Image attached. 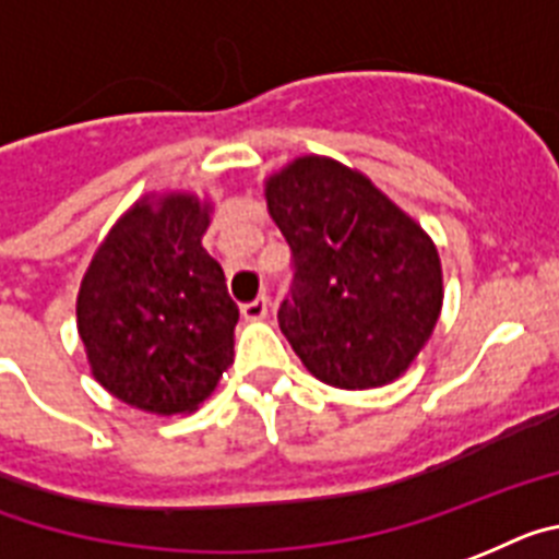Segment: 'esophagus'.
<instances>
[{
    "label": "esophagus",
    "mask_w": 559,
    "mask_h": 559,
    "mask_svg": "<svg viewBox=\"0 0 559 559\" xmlns=\"http://www.w3.org/2000/svg\"><path fill=\"white\" fill-rule=\"evenodd\" d=\"M266 312H270V301H266L264 295H261V298H255V301L243 304V307H241V316L247 318V321H264Z\"/></svg>",
    "instance_id": "34e87169"
}]
</instances>
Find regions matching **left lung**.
<instances>
[{
    "mask_svg": "<svg viewBox=\"0 0 559 559\" xmlns=\"http://www.w3.org/2000/svg\"><path fill=\"white\" fill-rule=\"evenodd\" d=\"M293 250L278 326L318 381L372 389L409 369L443 307L431 238L364 173L304 156L266 181Z\"/></svg>",
    "mask_w": 559,
    "mask_h": 559,
    "instance_id": "left-lung-1",
    "label": "left lung"
}]
</instances>
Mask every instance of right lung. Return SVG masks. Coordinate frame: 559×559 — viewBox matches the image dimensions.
<instances>
[{
  "label": "right lung",
  "instance_id": "right-lung-1",
  "mask_svg": "<svg viewBox=\"0 0 559 559\" xmlns=\"http://www.w3.org/2000/svg\"><path fill=\"white\" fill-rule=\"evenodd\" d=\"M210 204L170 192L135 201L84 272L76 323L93 378L135 409H199L233 364L238 307L201 247Z\"/></svg>",
  "mask_w": 559,
  "mask_h": 559
}]
</instances>
